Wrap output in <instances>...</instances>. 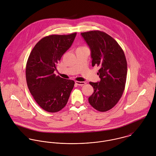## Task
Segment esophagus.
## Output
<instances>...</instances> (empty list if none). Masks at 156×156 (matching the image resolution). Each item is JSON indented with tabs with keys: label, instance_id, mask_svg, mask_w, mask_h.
<instances>
[{
	"label": "esophagus",
	"instance_id": "1",
	"mask_svg": "<svg viewBox=\"0 0 156 156\" xmlns=\"http://www.w3.org/2000/svg\"><path fill=\"white\" fill-rule=\"evenodd\" d=\"M75 83L79 86H83L86 83L85 82H79V81H76Z\"/></svg>",
	"mask_w": 156,
	"mask_h": 156
}]
</instances>
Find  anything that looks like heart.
Here are the masks:
<instances>
[{"label":"heart","mask_w":156,"mask_h":156,"mask_svg":"<svg viewBox=\"0 0 156 156\" xmlns=\"http://www.w3.org/2000/svg\"><path fill=\"white\" fill-rule=\"evenodd\" d=\"M80 48H82V47H80Z\"/></svg>","instance_id":"heart-1"}]
</instances>
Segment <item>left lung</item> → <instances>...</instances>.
Wrapping results in <instances>:
<instances>
[{"label": "left lung", "mask_w": 156, "mask_h": 156, "mask_svg": "<svg viewBox=\"0 0 156 156\" xmlns=\"http://www.w3.org/2000/svg\"><path fill=\"white\" fill-rule=\"evenodd\" d=\"M89 45L92 66H97L99 82H89L94 92L88 98L89 104L97 111H108L119 101L125 89L127 64L124 52L108 34L100 30L81 33Z\"/></svg>", "instance_id": "left-lung-1"}]
</instances>
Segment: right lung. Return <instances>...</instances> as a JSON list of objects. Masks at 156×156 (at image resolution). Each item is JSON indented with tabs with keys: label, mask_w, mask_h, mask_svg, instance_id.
Listing matches in <instances>:
<instances>
[{
	"label": "right lung",
	"mask_w": 156,
	"mask_h": 156,
	"mask_svg": "<svg viewBox=\"0 0 156 156\" xmlns=\"http://www.w3.org/2000/svg\"><path fill=\"white\" fill-rule=\"evenodd\" d=\"M77 33L51 35L33 48L26 67L27 87L37 103L44 111L57 112L67 105L74 82L56 76L58 62L73 44Z\"/></svg>",
	"instance_id": "1"
}]
</instances>
